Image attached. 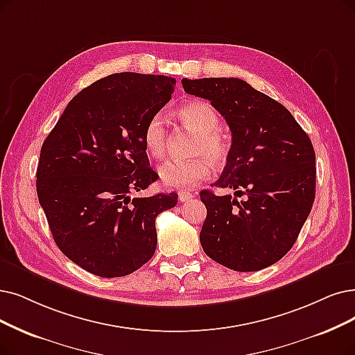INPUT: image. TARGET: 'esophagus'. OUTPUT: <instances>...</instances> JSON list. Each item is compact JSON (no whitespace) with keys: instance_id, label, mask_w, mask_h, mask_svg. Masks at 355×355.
<instances>
[{"instance_id":"obj_1","label":"esophagus","mask_w":355,"mask_h":355,"mask_svg":"<svg viewBox=\"0 0 355 355\" xmlns=\"http://www.w3.org/2000/svg\"><path fill=\"white\" fill-rule=\"evenodd\" d=\"M179 201L180 202H187V201H189V200H192L193 198V195L189 192V191H179Z\"/></svg>"}]
</instances>
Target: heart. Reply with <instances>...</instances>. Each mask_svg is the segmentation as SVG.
Listing matches in <instances>:
<instances>
[{"instance_id":"heart-1","label":"heart","mask_w":355,"mask_h":355,"mask_svg":"<svg viewBox=\"0 0 355 355\" xmlns=\"http://www.w3.org/2000/svg\"><path fill=\"white\" fill-rule=\"evenodd\" d=\"M179 119L189 130L198 134L192 154L195 159L188 162L167 160L159 167V176L166 187L191 188L211 175V163L223 164L229 159L230 141L220 130V116L217 110L205 101H191L178 109ZM167 130L166 121L155 113L143 132L146 151L154 159H162L166 153Z\"/></svg>"}]
</instances>
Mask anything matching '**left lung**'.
Returning <instances> with one entry per match:
<instances>
[{
    "label": "left lung",
    "mask_w": 355,
    "mask_h": 355,
    "mask_svg": "<svg viewBox=\"0 0 355 355\" xmlns=\"http://www.w3.org/2000/svg\"><path fill=\"white\" fill-rule=\"evenodd\" d=\"M182 86L209 101L232 131L229 159L214 185L237 198L201 191L204 252L240 272L274 265L295 243L315 202L316 155L309 135L288 109L240 78H183Z\"/></svg>",
    "instance_id": "left-lung-1"
}]
</instances>
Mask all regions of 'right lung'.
<instances>
[{"label": "right lung", "mask_w": 355, "mask_h": 355, "mask_svg": "<svg viewBox=\"0 0 355 355\" xmlns=\"http://www.w3.org/2000/svg\"><path fill=\"white\" fill-rule=\"evenodd\" d=\"M175 78L119 73L68 103L40 148L36 191L56 246L103 278L130 275L157 246L155 218L178 193L131 198L159 175L143 144L148 119L172 98Z\"/></svg>", "instance_id": "add662e5"}]
</instances>
